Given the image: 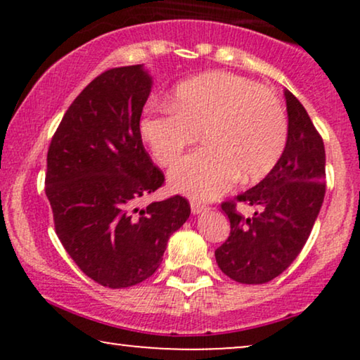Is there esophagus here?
Masks as SVG:
<instances>
[{
    "mask_svg": "<svg viewBox=\"0 0 360 360\" xmlns=\"http://www.w3.org/2000/svg\"><path fill=\"white\" fill-rule=\"evenodd\" d=\"M206 211H210L208 205H203L201 201H191V213L201 214V213H206Z\"/></svg>",
    "mask_w": 360,
    "mask_h": 360,
    "instance_id": "1",
    "label": "esophagus"
}]
</instances>
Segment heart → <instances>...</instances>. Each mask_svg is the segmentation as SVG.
<instances>
[{
    "label": "heart",
    "mask_w": 360,
    "mask_h": 360,
    "mask_svg": "<svg viewBox=\"0 0 360 360\" xmlns=\"http://www.w3.org/2000/svg\"><path fill=\"white\" fill-rule=\"evenodd\" d=\"M141 137L160 165H170L201 132L206 142L170 170V186L196 200L219 196L238 179H264L277 165L288 137L278 98L249 78L214 72L174 90L170 110L141 117Z\"/></svg>",
    "instance_id": "b5f03b06"
}]
</instances>
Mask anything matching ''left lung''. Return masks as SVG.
I'll use <instances>...</instances> for the list:
<instances>
[{"label":"left lung","mask_w":360,"mask_h":360,"mask_svg":"<svg viewBox=\"0 0 360 360\" xmlns=\"http://www.w3.org/2000/svg\"><path fill=\"white\" fill-rule=\"evenodd\" d=\"M288 112L287 146L262 181L224 201L231 233L214 250L223 274L239 283H267L297 259L309 238L326 191V154L307 110L285 90ZM238 202L258 208L252 219L235 211Z\"/></svg>","instance_id":"1"}]
</instances>
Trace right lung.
<instances>
[{
  "instance_id": "add662e5",
  "label": "right lung",
  "mask_w": 360,
  "mask_h": 360,
  "mask_svg": "<svg viewBox=\"0 0 360 360\" xmlns=\"http://www.w3.org/2000/svg\"><path fill=\"white\" fill-rule=\"evenodd\" d=\"M150 88L142 65L103 72L63 115L47 152L56 233L82 272L108 288L149 278L190 216L180 195L136 208L165 180L139 131Z\"/></svg>"
}]
</instances>
